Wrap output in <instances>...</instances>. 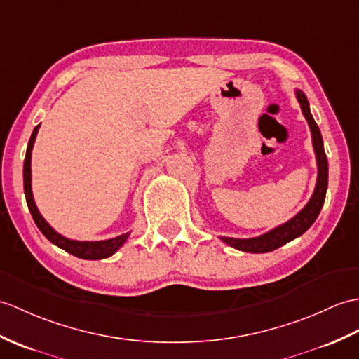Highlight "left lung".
<instances>
[{"instance_id": "8db88e82", "label": "left lung", "mask_w": 359, "mask_h": 359, "mask_svg": "<svg viewBox=\"0 0 359 359\" xmlns=\"http://www.w3.org/2000/svg\"><path fill=\"white\" fill-rule=\"evenodd\" d=\"M297 99L299 105H302V111L304 114L307 123H309L311 133H312V144H313L315 156H316V165H318V179H316L315 191L309 202H307V205L295 215V217H292L286 223L280 224L277 228H273L272 231L266 232V234L260 237H254V238L220 237L224 243L238 249V251L263 254V252H271L273 249L289 243L290 240L304 234V232L312 226L324 205V198H326V191H327L329 166H327L326 153H324L321 131L312 118L309 101H307V97L302 90H297Z\"/></svg>"}]
</instances>
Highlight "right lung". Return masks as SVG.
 <instances>
[{"mask_svg": "<svg viewBox=\"0 0 359 359\" xmlns=\"http://www.w3.org/2000/svg\"><path fill=\"white\" fill-rule=\"evenodd\" d=\"M38 130H39V125H36L35 130H33V133H32L29 145H27V151H26V159H24V194H26L27 206H29L33 220H35V223H36V226L50 241H52L53 245L64 249V251H67L74 257L84 258V260H101V258L111 257L125 243V241H127L130 232L114 237V238H110V240H99V241L70 240L61 234H57V232L44 220L43 215L39 214L38 208L35 205V200H33V194H32V168H30L32 149H33V144H35Z\"/></svg>", "mask_w": 359, "mask_h": 359, "instance_id": "right-lung-1", "label": "right lung"}]
</instances>
